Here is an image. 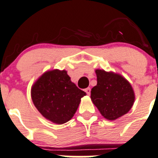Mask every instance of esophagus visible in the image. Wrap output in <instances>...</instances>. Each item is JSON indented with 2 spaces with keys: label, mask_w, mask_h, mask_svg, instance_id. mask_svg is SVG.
I'll return each mask as SVG.
<instances>
[{
  "label": "esophagus",
  "mask_w": 158,
  "mask_h": 158,
  "mask_svg": "<svg viewBox=\"0 0 158 158\" xmlns=\"http://www.w3.org/2000/svg\"><path fill=\"white\" fill-rule=\"evenodd\" d=\"M85 92H86L87 95H90V94H91V89L89 88H89H86V89H85Z\"/></svg>",
  "instance_id": "esophagus-1"
}]
</instances>
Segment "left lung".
I'll return each instance as SVG.
<instances>
[{"label":"left lung","instance_id":"obj_1","mask_svg":"<svg viewBox=\"0 0 158 158\" xmlns=\"http://www.w3.org/2000/svg\"><path fill=\"white\" fill-rule=\"evenodd\" d=\"M97 85L91 90V99L102 115L114 121L127 114L135 99L130 82L120 74L95 70Z\"/></svg>","mask_w":158,"mask_h":158}]
</instances>
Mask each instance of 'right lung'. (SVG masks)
I'll return each mask as SVG.
<instances>
[{
	"mask_svg": "<svg viewBox=\"0 0 158 158\" xmlns=\"http://www.w3.org/2000/svg\"><path fill=\"white\" fill-rule=\"evenodd\" d=\"M85 95L72 82L64 69L45 72L31 88L35 107L45 118L57 125L69 122Z\"/></svg>",
	"mask_w": 158,
	"mask_h": 158,
	"instance_id": "add662e5",
	"label": "right lung"
}]
</instances>
